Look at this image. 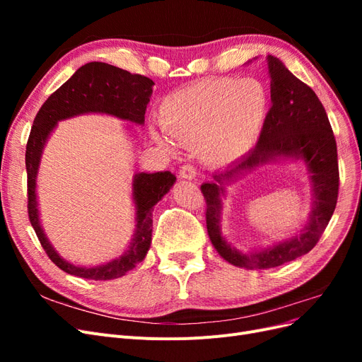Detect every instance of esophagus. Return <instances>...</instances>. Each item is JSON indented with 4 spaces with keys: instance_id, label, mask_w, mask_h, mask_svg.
I'll return each instance as SVG.
<instances>
[{
    "instance_id": "34e87169",
    "label": "esophagus",
    "mask_w": 362,
    "mask_h": 362,
    "mask_svg": "<svg viewBox=\"0 0 362 362\" xmlns=\"http://www.w3.org/2000/svg\"><path fill=\"white\" fill-rule=\"evenodd\" d=\"M180 177L185 180H193L196 177V169L192 166V164H182L180 168Z\"/></svg>"
}]
</instances>
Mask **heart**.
Here are the masks:
<instances>
[{
	"label": "heart",
	"mask_w": 362,
	"mask_h": 362,
	"mask_svg": "<svg viewBox=\"0 0 362 362\" xmlns=\"http://www.w3.org/2000/svg\"><path fill=\"white\" fill-rule=\"evenodd\" d=\"M269 112L266 86L255 78L205 80L164 98L160 122L170 137L152 131L169 151L198 145L211 163L234 160L252 146Z\"/></svg>",
	"instance_id": "1"
}]
</instances>
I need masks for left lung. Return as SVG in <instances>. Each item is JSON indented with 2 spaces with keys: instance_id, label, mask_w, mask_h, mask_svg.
<instances>
[{
  "instance_id": "1",
  "label": "left lung",
  "mask_w": 362,
  "mask_h": 362,
  "mask_svg": "<svg viewBox=\"0 0 362 362\" xmlns=\"http://www.w3.org/2000/svg\"><path fill=\"white\" fill-rule=\"evenodd\" d=\"M267 64L272 107L255 148L225 172L216 173V182L201 185L206 204V231L213 246L228 262L245 269L278 267L308 254L331 221L339 187L337 141L323 104L311 87L294 76L276 57L269 56ZM276 156H300L309 168L315 190L310 222L298 238L266 251L242 255L224 242L218 228L223 184L243 170Z\"/></svg>"
}]
</instances>
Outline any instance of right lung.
Segmentation results:
<instances>
[{"mask_svg":"<svg viewBox=\"0 0 362 362\" xmlns=\"http://www.w3.org/2000/svg\"><path fill=\"white\" fill-rule=\"evenodd\" d=\"M154 81L148 76L131 74L103 62L86 63L59 89L49 95L33 122L27 149V208L30 223L49 259L69 275L93 281H108L124 276L144 261L151 246L152 211L156 204L175 182L170 172L137 173L133 182V196L137 208V231L133 243L124 255L98 267H78L63 259L51 247L42 231L36 201V175L43 145L56 124L83 113H105L134 124L145 122V112Z\"/></svg>","mask_w":362,"mask_h":362,"instance_id":"1","label":"right lung"}]
</instances>
